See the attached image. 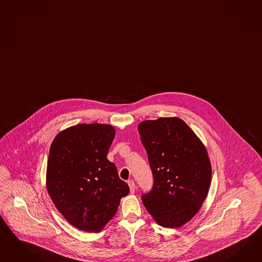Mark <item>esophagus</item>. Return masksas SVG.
I'll return each mask as SVG.
<instances>
[{"label":"esophagus","instance_id":"obj_1","mask_svg":"<svg viewBox=\"0 0 262 262\" xmlns=\"http://www.w3.org/2000/svg\"><path fill=\"white\" fill-rule=\"evenodd\" d=\"M127 185L129 187V190H130V193H135V183L134 180H128L127 181Z\"/></svg>","mask_w":262,"mask_h":262}]
</instances>
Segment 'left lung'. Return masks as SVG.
<instances>
[{"label":"left lung","mask_w":262,"mask_h":262,"mask_svg":"<svg viewBox=\"0 0 262 262\" xmlns=\"http://www.w3.org/2000/svg\"><path fill=\"white\" fill-rule=\"evenodd\" d=\"M138 132L155 179L143 204L158 225L183 226L210 190L212 166L205 145L178 117L142 121Z\"/></svg>","instance_id":"8db88e82"}]
</instances>
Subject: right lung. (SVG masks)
Returning <instances> with one entry per match:
<instances>
[{
	"label": "right lung",
	"mask_w": 262,
	"mask_h": 262,
	"mask_svg": "<svg viewBox=\"0 0 262 262\" xmlns=\"http://www.w3.org/2000/svg\"><path fill=\"white\" fill-rule=\"evenodd\" d=\"M115 136L108 124L64 128L50 146L46 186L57 210L78 230L99 233L129 188L106 155Z\"/></svg>",
	"instance_id": "1"
}]
</instances>
